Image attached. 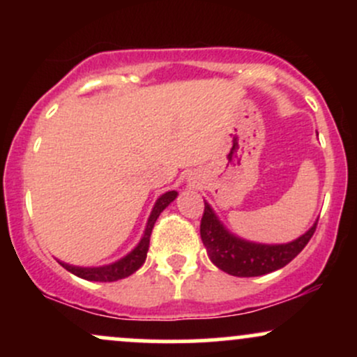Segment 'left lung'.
Segmentation results:
<instances>
[{
  "mask_svg": "<svg viewBox=\"0 0 357 357\" xmlns=\"http://www.w3.org/2000/svg\"><path fill=\"white\" fill-rule=\"evenodd\" d=\"M317 221L298 238L289 243H257L240 238L221 223L210 203L204 202L202 240L213 264L233 277H260L275 272L292 261L312 238Z\"/></svg>",
  "mask_w": 357,
  "mask_h": 357,
  "instance_id": "left-lung-1",
  "label": "left lung"
}]
</instances>
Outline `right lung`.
<instances>
[{
	"mask_svg": "<svg viewBox=\"0 0 357 357\" xmlns=\"http://www.w3.org/2000/svg\"><path fill=\"white\" fill-rule=\"evenodd\" d=\"M176 198H178V191H166L165 195H161L158 199H155L153 210H151L149 218H147L144 233H142L139 243L130 250L127 255L119 258V260L112 261V264L102 265V267H77V265L65 264V261L61 260H59V264L65 270H68V272L73 273V275L90 282H116V280H121V278L132 275V273L141 268L142 264L146 261L147 250H149L151 231H153L155 220L159 218V215H161V213L165 211Z\"/></svg>",
	"mask_w": 357,
	"mask_h": 357,
	"instance_id": "add662e5",
	"label": "right lung"
}]
</instances>
